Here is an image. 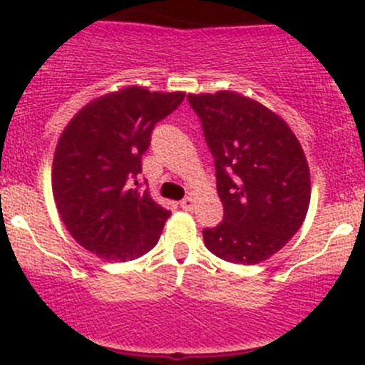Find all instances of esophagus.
Segmentation results:
<instances>
[{"label":"esophagus","instance_id":"1","mask_svg":"<svg viewBox=\"0 0 365 365\" xmlns=\"http://www.w3.org/2000/svg\"><path fill=\"white\" fill-rule=\"evenodd\" d=\"M181 207L184 210H193L195 209V200L191 197H184L181 200Z\"/></svg>","mask_w":365,"mask_h":365}]
</instances>
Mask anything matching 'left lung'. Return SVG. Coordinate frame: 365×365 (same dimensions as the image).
<instances>
[{
	"label": "left lung",
	"mask_w": 365,
	"mask_h": 365,
	"mask_svg": "<svg viewBox=\"0 0 365 365\" xmlns=\"http://www.w3.org/2000/svg\"><path fill=\"white\" fill-rule=\"evenodd\" d=\"M216 167L223 221L204 228L221 260L253 265L294 237L311 198L309 167L287 123L258 101L221 91L187 95Z\"/></svg>",
	"instance_id": "obj_1"
}]
</instances>
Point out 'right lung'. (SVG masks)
<instances>
[{
  "mask_svg": "<svg viewBox=\"0 0 365 365\" xmlns=\"http://www.w3.org/2000/svg\"><path fill=\"white\" fill-rule=\"evenodd\" d=\"M184 93L126 88L86 105L70 121L52 161V195L63 223L82 247L128 262L156 246L170 210L142 190V156L156 123Z\"/></svg>",
  "mask_w": 365,
  "mask_h": 365,
  "instance_id": "right-lung-1",
  "label": "right lung"
}]
</instances>
